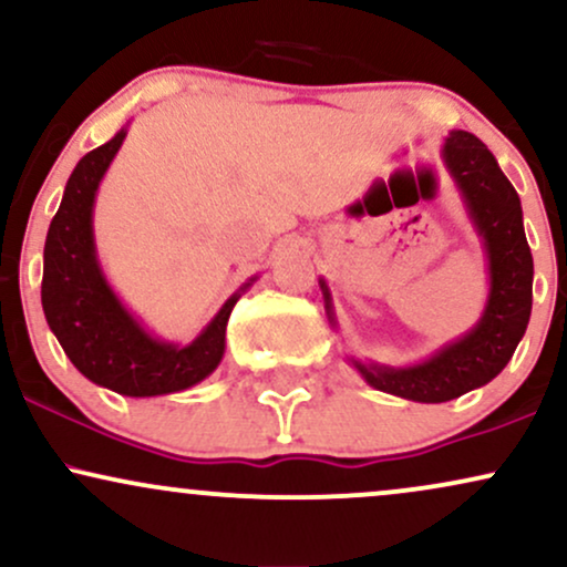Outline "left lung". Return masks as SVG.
I'll use <instances>...</instances> for the list:
<instances>
[{
	"label": "left lung",
	"instance_id": "8db88e82",
	"mask_svg": "<svg viewBox=\"0 0 567 567\" xmlns=\"http://www.w3.org/2000/svg\"><path fill=\"white\" fill-rule=\"evenodd\" d=\"M443 163L465 197L467 214L478 229L488 258V301L481 322L454 343L443 346L431 359L412 367H385L353 361L361 378L383 393L422 404H441L491 383L499 374L525 336L534 301V258L523 229L520 197L502 174L491 150L475 134L452 132L443 142ZM324 309L332 317L330 290Z\"/></svg>",
	"mask_w": 567,
	"mask_h": 567
}]
</instances>
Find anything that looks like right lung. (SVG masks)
I'll list each match as a JSON object with an SVG mask.
<instances>
[{
  "label": "right lung",
  "instance_id": "right-lung-1",
  "mask_svg": "<svg viewBox=\"0 0 567 567\" xmlns=\"http://www.w3.org/2000/svg\"><path fill=\"white\" fill-rule=\"evenodd\" d=\"M126 128L76 163L65 184L44 243L42 306L54 338L73 367L121 395H163L187 391L216 370L224 357L229 313L243 290L229 298L189 346L153 338L118 301L94 250V195L107 166L124 145Z\"/></svg>",
  "mask_w": 567,
  "mask_h": 567
}]
</instances>
